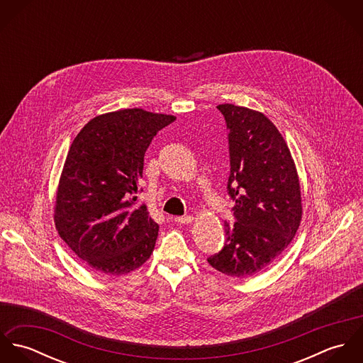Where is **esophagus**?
<instances>
[{
    "label": "esophagus",
    "instance_id": "esophagus-1",
    "mask_svg": "<svg viewBox=\"0 0 363 363\" xmlns=\"http://www.w3.org/2000/svg\"><path fill=\"white\" fill-rule=\"evenodd\" d=\"M174 219V222H177V223H191L193 222V216L191 215H184V216H174L173 218Z\"/></svg>",
    "mask_w": 363,
    "mask_h": 363
}]
</instances>
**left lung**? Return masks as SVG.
<instances>
[{
    "label": "left lung",
    "mask_w": 363,
    "mask_h": 363,
    "mask_svg": "<svg viewBox=\"0 0 363 363\" xmlns=\"http://www.w3.org/2000/svg\"><path fill=\"white\" fill-rule=\"evenodd\" d=\"M216 107L229 131L228 193L236 222H225V246L208 262L225 275L247 278L281 256L296 235L301 184L291 151L267 116L243 106Z\"/></svg>",
    "instance_id": "left-lung-1"
}]
</instances>
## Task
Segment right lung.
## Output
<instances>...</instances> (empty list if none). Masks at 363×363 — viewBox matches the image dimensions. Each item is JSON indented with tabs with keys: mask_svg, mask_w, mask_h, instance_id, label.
<instances>
[{
	"mask_svg": "<svg viewBox=\"0 0 363 363\" xmlns=\"http://www.w3.org/2000/svg\"><path fill=\"white\" fill-rule=\"evenodd\" d=\"M174 120L137 107L117 110L94 117L72 141L54 222L60 238L91 268L118 277L151 257L159 225L135 194L151 141Z\"/></svg>",
	"mask_w": 363,
	"mask_h": 363,
	"instance_id": "1",
	"label": "right lung"
}]
</instances>
